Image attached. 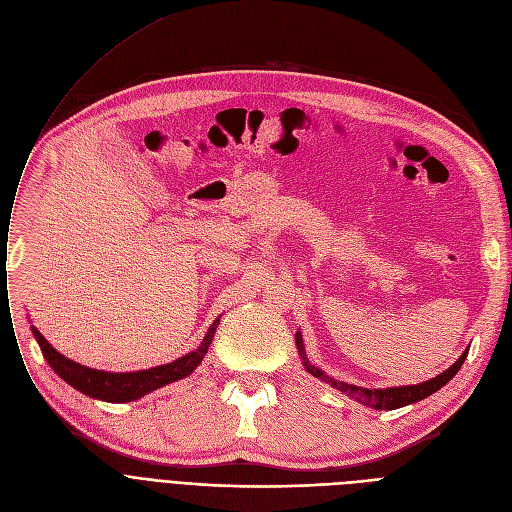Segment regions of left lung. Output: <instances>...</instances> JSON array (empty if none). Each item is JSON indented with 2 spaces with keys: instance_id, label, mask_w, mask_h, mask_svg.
<instances>
[{
  "instance_id": "8db88e82",
  "label": "left lung",
  "mask_w": 512,
  "mask_h": 512,
  "mask_svg": "<svg viewBox=\"0 0 512 512\" xmlns=\"http://www.w3.org/2000/svg\"><path fill=\"white\" fill-rule=\"evenodd\" d=\"M295 345H297V353L299 357H302V364L306 368L308 374H312L314 378H320L324 380L326 384H330L333 388L341 390L343 395H347L349 399H355L357 403H362L366 407H372V409H399V407H405V405H411V403H417L422 401L430 395H434L436 390H440L448 380H453L455 374L461 370L463 362L467 359V353H469V347L461 353V357L457 359V362L450 366L448 370H444L442 374L426 380V382H419V384H409V386H390V388H364V386H357V384H347L343 380H337L333 376H328L324 370H320L318 366H314L308 355H306V347H304V337H302V330H297L295 333Z\"/></svg>"
}]
</instances>
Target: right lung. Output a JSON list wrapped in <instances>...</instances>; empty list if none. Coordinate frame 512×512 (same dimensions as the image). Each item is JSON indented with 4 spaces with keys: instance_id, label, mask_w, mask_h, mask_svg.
<instances>
[{
    "instance_id": "obj_1",
    "label": "right lung",
    "mask_w": 512,
    "mask_h": 512,
    "mask_svg": "<svg viewBox=\"0 0 512 512\" xmlns=\"http://www.w3.org/2000/svg\"><path fill=\"white\" fill-rule=\"evenodd\" d=\"M219 322H221V316L208 326L202 343L194 351L177 357L171 364L155 366L148 370H138V372H105V370L82 366V364L74 362V359L59 353L57 349H53L51 343L39 333L35 326H30V330H33V335L47 359V364L53 368V372L59 378L68 382L72 388L80 390V393L86 397H93L99 401L130 403L148 393H153V390H157L165 384H171L175 380H182V378L190 376L202 364V357L208 353V347H210V343H213Z\"/></svg>"
}]
</instances>
